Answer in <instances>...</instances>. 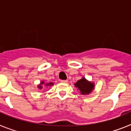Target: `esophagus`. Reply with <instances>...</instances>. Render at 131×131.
<instances>
[{"mask_svg": "<svg viewBox=\"0 0 131 131\" xmlns=\"http://www.w3.org/2000/svg\"><path fill=\"white\" fill-rule=\"evenodd\" d=\"M60 81L63 83H68V80H61Z\"/></svg>", "mask_w": 131, "mask_h": 131, "instance_id": "1", "label": "esophagus"}]
</instances>
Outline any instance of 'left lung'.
<instances>
[{"mask_svg":"<svg viewBox=\"0 0 131 131\" xmlns=\"http://www.w3.org/2000/svg\"><path fill=\"white\" fill-rule=\"evenodd\" d=\"M75 86L79 90L81 94H89L92 91L94 88V84L92 82L88 81L84 77L79 80L77 83H75Z\"/></svg>","mask_w":131,"mask_h":131,"instance_id":"obj_1","label":"left lung"}]
</instances>
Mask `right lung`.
Listing matches in <instances>:
<instances>
[{
	"mask_svg": "<svg viewBox=\"0 0 131 131\" xmlns=\"http://www.w3.org/2000/svg\"><path fill=\"white\" fill-rule=\"evenodd\" d=\"M43 84H45V82L44 81L40 82V84H39V85H38V88L40 89H42V85ZM45 85H46V86H52V85H53V83H51V82H50V83H47V84H45Z\"/></svg>",
	"mask_w": 131,
	"mask_h": 131,
	"instance_id": "1",
	"label": "right lung"
}]
</instances>
